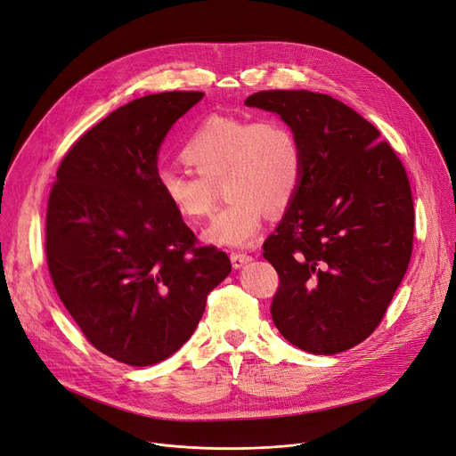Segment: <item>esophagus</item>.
<instances>
[{"label":"esophagus","instance_id":"esophagus-1","mask_svg":"<svg viewBox=\"0 0 456 456\" xmlns=\"http://www.w3.org/2000/svg\"><path fill=\"white\" fill-rule=\"evenodd\" d=\"M253 260V256L251 255H248V253H240V251H234V253H231V262H232V268H242V266H246L248 262H251Z\"/></svg>","mask_w":456,"mask_h":456}]
</instances>
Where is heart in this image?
Returning a JSON list of instances; mask_svg holds the SVG:
<instances>
[{
  "instance_id": "heart-1",
  "label": "heart",
  "mask_w": 456,
  "mask_h": 456,
  "mask_svg": "<svg viewBox=\"0 0 456 456\" xmlns=\"http://www.w3.org/2000/svg\"><path fill=\"white\" fill-rule=\"evenodd\" d=\"M181 157L196 174L162 166L157 186L183 218H205L214 205V184L224 179V194L231 201L205 229V240L212 244L253 242L265 224L266 208H289L303 179L301 140L281 118L210 114L186 138Z\"/></svg>"
}]
</instances>
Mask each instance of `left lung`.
<instances>
[{
	"label": "left lung",
	"mask_w": 456,
	"mask_h": 456,
	"mask_svg": "<svg viewBox=\"0 0 456 456\" xmlns=\"http://www.w3.org/2000/svg\"><path fill=\"white\" fill-rule=\"evenodd\" d=\"M248 107L277 112L303 146V179L265 258L279 273L272 318L314 354L364 342L409 268L414 201L404 166L342 102L308 90H262Z\"/></svg>",
	"instance_id": "obj_1"
}]
</instances>
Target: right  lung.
I'll return each instance as SVG.
<instances>
[{
	"label": "right lung",
	"instance_id": "1",
	"mask_svg": "<svg viewBox=\"0 0 456 456\" xmlns=\"http://www.w3.org/2000/svg\"><path fill=\"white\" fill-rule=\"evenodd\" d=\"M203 92L150 94L68 150L45 214L55 290L86 340L129 366L174 354L196 330L227 253L198 246L157 186L159 148Z\"/></svg>",
	"mask_w": 456,
	"mask_h": 456
}]
</instances>
